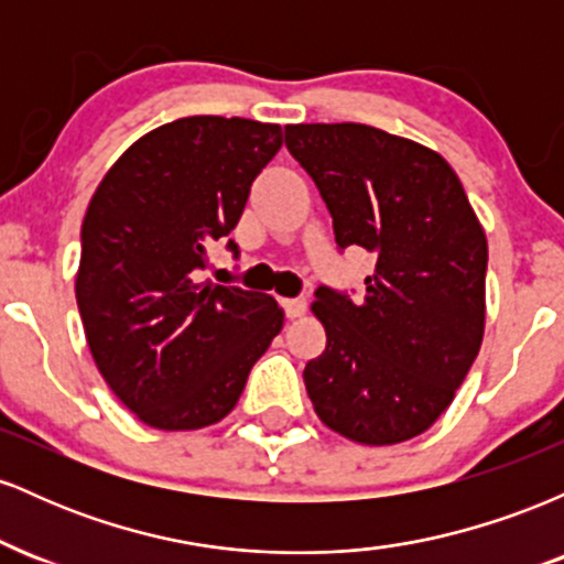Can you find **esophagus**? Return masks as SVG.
Wrapping results in <instances>:
<instances>
[{
	"label": "esophagus",
	"mask_w": 564,
	"mask_h": 564,
	"mask_svg": "<svg viewBox=\"0 0 564 564\" xmlns=\"http://www.w3.org/2000/svg\"><path fill=\"white\" fill-rule=\"evenodd\" d=\"M281 304H283V310H286V318H291V321L302 318V315L307 313V302H304L302 296L300 300H283Z\"/></svg>",
	"instance_id": "1"
}]
</instances>
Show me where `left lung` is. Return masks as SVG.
I'll return each instance as SVG.
<instances>
[{
	"label": "left lung",
	"instance_id": "left-lung-1",
	"mask_svg": "<svg viewBox=\"0 0 564 564\" xmlns=\"http://www.w3.org/2000/svg\"><path fill=\"white\" fill-rule=\"evenodd\" d=\"M339 249L377 257L366 294L321 286L326 349L304 387L328 430L364 445L422 435L451 405L485 332L488 241L462 180L432 148L368 124H289Z\"/></svg>",
	"mask_w": 564,
	"mask_h": 564
}]
</instances>
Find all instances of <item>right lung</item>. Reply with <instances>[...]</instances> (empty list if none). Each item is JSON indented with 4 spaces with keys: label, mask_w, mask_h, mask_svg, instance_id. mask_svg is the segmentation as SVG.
I'll return each instance as SVG.
<instances>
[{
    "label": "right lung",
    "mask_w": 564,
    "mask_h": 564,
    "mask_svg": "<svg viewBox=\"0 0 564 564\" xmlns=\"http://www.w3.org/2000/svg\"><path fill=\"white\" fill-rule=\"evenodd\" d=\"M281 145L278 124L187 116L132 142L89 200L76 273L84 334L116 398L153 430L228 416L283 328L273 296L198 281Z\"/></svg>",
    "instance_id": "obj_1"
}]
</instances>
